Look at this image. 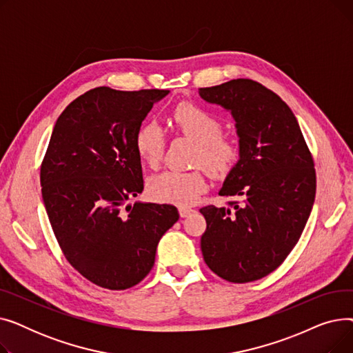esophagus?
<instances>
[{
    "instance_id": "34e87169",
    "label": "esophagus",
    "mask_w": 353,
    "mask_h": 353,
    "mask_svg": "<svg viewBox=\"0 0 353 353\" xmlns=\"http://www.w3.org/2000/svg\"><path fill=\"white\" fill-rule=\"evenodd\" d=\"M192 212H193V209H190V208H179L180 217H188Z\"/></svg>"
}]
</instances>
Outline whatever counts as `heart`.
<instances>
[{
	"mask_svg": "<svg viewBox=\"0 0 353 353\" xmlns=\"http://www.w3.org/2000/svg\"><path fill=\"white\" fill-rule=\"evenodd\" d=\"M170 121L183 136L197 144L194 164L201 165L210 176L223 177L232 172L239 159V145L233 139L221 134L223 123L212 111L194 103H179L170 113ZM139 157L156 167L164 153L165 139L156 123H144L134 137ZM206 190V180L200 172L165 170L150 179L148 196L156 201L189 206Z\"/></svg>",
	"mask_w": 353,
	"mask_h": 353,
	"instance_id": "heart-1",
	"label": "heart"
}]
</instances>
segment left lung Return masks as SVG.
I'll return each mask as SVG.
<instances>
[{"label":"left lung","instance_id":"left-lung-1","mask_svg":"<svg viewBox=\"0 0 353 353\" xmlns=\"http://www.w3.org/2000/svg\"><path fill=\"white\" fill-rule=\"evenodd\" d=\"M199 94L230 111L240 156L219 192L240 201L200 209L203 259L228 282L259 281L285 262L305 229L316 193L313 157L289 105L261 83L237 79Z\"/></svg>","mask_w":353,"mask_h":353}]
</instances>
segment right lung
Here are the masks:
<instances>
[{
  "label": "right lung",
  "instance_id": "right-lung-1",
  "mask_svg": "<svg viewBox=\"0 0 353 353\" xmlns=\"http://www.w3.org/2000/svg\"><path fill=\"white\" fill-rule=\"evenodd\" d=\"M167 94L97 87L70 103L54 125L40 172L44 206L68 263L100 288L140 283L161 236L179 220L172 205H127L144 188L136 132Z\"/></svg>",
  "mask_w": 353,
  "mask_h": 353
}]
</instances>
